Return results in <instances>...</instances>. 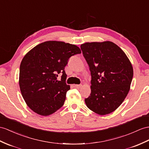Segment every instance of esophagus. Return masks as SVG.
<instances>
[{
    "label": "esophagus",
    "instance_id": "esophagus-1",
    "mask_svg": "<svg viewBox=\"0 0 149 149\" xmlns=\"http://www.w3.org/2000/svg\"><path fill=\"white\" fill-rule=\"evenodd\" d=\"M81 86H82L81 85H74V86L75 88H80Z\"/></svg>",
    "mask_w": 149,
    "mask_h": 149
}]
</instances>
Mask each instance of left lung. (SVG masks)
<instances>
[{
    "label": "left lung",
    "instance_id": "left-lung-1",
    "mask_svg": "<svg viewBox=\"0 0 149 149\" xmlns=\"http://www.w3.org/2000/svg\"><path fill=\"white\" fill-rule=\"evenodd\" d=\"M81 49L91 73V93L86 106L99 115L114 111L130 89L133 70L126 54L114 43L86 42Z\"/></svg>",
    "mask_w": 149,
    "mask_h": 149
}]
</instances>
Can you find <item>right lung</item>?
<instances>
[{"instance_id": "obj_1", "label": "right lung", "mask_w": 149, "mask_h": 149, "mask_svg": "<svg viewBox=\"0 0 149 149\" xmlns=\"http://www.w3.org/2000/svg\"><path fill=\"white\" fill-rule=\"evenodd\" d=\"M75 45L47 41L35 46L20 64L19 84L25 102L36 113L47 116L62 107L70 86L64 68L70 57L80 54ZM62 72L61 81L56 79Z\"/></svg>"}]
</instances>
